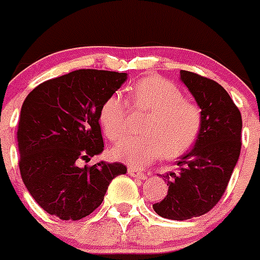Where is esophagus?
I'll list each match as a JSON object with an SVG mask.
<instances>
[{
    "label": "esophagus",
    "instance_id": "obj_1",
    "mask_svg": "<svg viewBox=\"0 0 260 260\" xmlns=\"http://www.w3.org/2000/svg\"><path fill=\"white\" fill-rule=\"evenodd\" d=\"M127 173L130 174L132 177L137 178V179H146V174L143 173L142 170H139V169L128 168V169H127Z\"/></svg>",
    "mask_w": 260,
    "mask_h": 260
}]
</instances>
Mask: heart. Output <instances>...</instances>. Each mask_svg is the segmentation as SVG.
<instances>
[{"mask_svg": "<svg viewBox=\"0 0 260 260\" xmlns=\"http://www.w3.org/2000/svg\"><path fill=\"white\" fill-rule=\"evenodd\" d=\"M128 102L133 111L148 113L142 126L144 135L118 142L112 148L114 158L140 169L162 154L177 158L193 147L202 128V111L185 101L175 83L146 76L130 87ZM127 117V103L117 94L109 95L99 109L102 127L113 142L125 135Z\"/></svg>", "mask_w": 260, "mask_h": 260, "instance_id": "b5f03b06", "label": "heart"}]
</instances>
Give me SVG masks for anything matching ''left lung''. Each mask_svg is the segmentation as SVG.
I'll list each match as a JSON object with an SVG mask.
<instances>
[{
	"mask_svg": "<svg viewBox=\"0 0 260 260\" xmlns=\"http://www.w3.org/2000/svg\"><path fill=\"white\" fill-rule=\"evenodd\" d=\"M180 78L201 108L202 128L178 171L162 175L168 194L153 210L173 220L204 215L220 201L241 151V113L223 86L188 71Z\"/></svg>",
	"mask_w": 260,
	"mask_h": 260,
	"instance_id": "8db88e82",
	"label": "left lung"
}]
</instances>
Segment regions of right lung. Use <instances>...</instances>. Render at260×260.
Instances as JSON below:
<instances>
[{"label":"right lung","mask_w":260,"mask_h":260,"mask_svg":"<svg viewBox=\"0 0 260 260\" xmlns=\"http://www.w3.org/2000/svg\"><path fill=\"white\" fill-rule=\"evenodd\" d=\"M126 73L78 70L40 83L25 98L18 123L19 170L28 192L50 215L78 220L103 202L121 162H87L104 149L99 109Z\"/></svg>","instance_id":"right-lung-1"}]
</instances>
